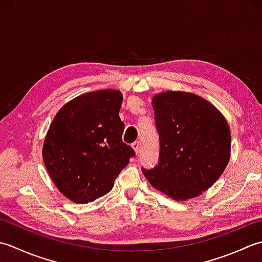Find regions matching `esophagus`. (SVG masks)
Here are the masks:
<instances>
[{
  "label": "esophagus",
  "instance_id": "1",
  "mask_svg": "<svg viewBox=\"0 0 262 262\" xmlns=\"http://www.w3.org/2000/svg\"><path fill=\"white\" fill-rule=\"evenodd\" d=\"M132 148H133V150H135V152L138 155L139 152H140V142H139V141L133 142L132 143Z\"/></svg>",
  "mask_w": 262,
  "mask_h": 262
}]
</instances>
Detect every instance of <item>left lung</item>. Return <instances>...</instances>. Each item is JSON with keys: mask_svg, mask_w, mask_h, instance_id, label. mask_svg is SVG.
Segmentation results:
<instances>
[{"mask_svg": "<svg viewBox=\"0 0 262 262\" xmlns=\"http://www.w3.org/2000/svg\"><path fill=\"white\" fill-rule=\"evenodd\" d=\"M161 159L148 182L176 201L199 196L221 178L231 158V130L221 111L193 93L152 96Z\"/></svg>", "mask_w": 262, "mask_h": 262, "instance_id": "obj_1", "label": "left lung"}]
</instances>
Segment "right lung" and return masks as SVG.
<instances>
[{
	"instance_id": "1",
	"label": "right lung",
	"mask_w": 262,
	"mask_h": 262,
	"mask_svg": "<svg viewBox=\"0 0 262 262\" xmlns=\"http://www.w3.org/2000/svg\"><path fill=\"white\" fill-rule=\"evenodd\" d=\"M123 95L101 89L69 100L58 110L42 143L41 155L53 183L76 204L107 194L135 156L122 142L119 112Z\"/></svg>"
}]
</instances>
